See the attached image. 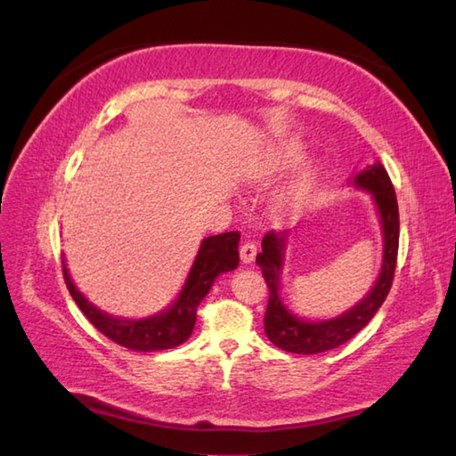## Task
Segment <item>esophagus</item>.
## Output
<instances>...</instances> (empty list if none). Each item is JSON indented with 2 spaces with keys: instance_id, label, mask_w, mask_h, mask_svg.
<instances>
[{
  "instance_id": "obj_1",
  "label": "esophagus",
  "mask_w": 456,
  "mask_h": 456,
  "mask_svg": "<svg viewBox=\"0 0 456 456\" xmlns=\"http://www.w3.org/2000/svg\"><path fill=\"white\" fill-rule=\"evenodd\" d=\"M239 253H240V260H243L245 265H248V263H253L255 260V256H256V245L253 243V240H245L243 245H240V248H239Z\"/></svg>"
}]
</instances>
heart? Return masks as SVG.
Instances as JSON below:
<instances>
[{"label":"heart","instance_id":"1","mask_svg":"<svg viewBox=\"0 0 456 456\" xmlns=\"http://www.w3.org/2000/svg\"><path fill=\"white\" fill-rule=\"evenodd\" d=\"M299 152H302V147H299L297 142H286V144H282V147H280V151H278V157H276V167H288V164L296 162L297 157H299ZM299 193H302V188L289 190L286 193L284 201L297 200Z\"/></svg>","mask_w":456,"mask_h":456}]
</instances>
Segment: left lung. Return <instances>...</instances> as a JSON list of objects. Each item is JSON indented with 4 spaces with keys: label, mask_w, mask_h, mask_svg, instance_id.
Returning <instances> with one entry per match:
<instances>
[{
    "label": "left lung",
    "mask_w": 456,
    "mask_h": 456,
    "mask_svg": "<svg viewBox=\"0 0 456 456\" xmlns=\"http://www.w3.org/2000/svg\"><path fill=\"white\" fill-rule=\"evenodd\" d=\"M354 186L372 193L378 213H380L384 260L380 276H378L370 294L343 315L315 323L304 322V319L289 314L282 304V297H280V273H282L288 231L284 233L270 231L263 239V253L256 255V265L263 268V276L270 292L265 314V331L270 341L282 351L296 354H319L341 346L370 322L390 292L400 243V213L392 180L382 164L376 162L356 174Z\"/></svg>",
    "instance_id": "left-lung-1"
}]
</instances>
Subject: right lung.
Here are the masks:
<instances>
[{"instance_id": "obj_1", "label": "right lung", "mask_w": 456, "mask_h": 456, "mask_svg": "<svg viewBox=\"0 0 456 456\" xmlns=\"http://www.w3.org/2000/svg\"><path fill=\"white\" fill-rule=\"evenodd\" d=\"M239 239L240 235L237 231L203 239L198 256L190 270V276L174 305L164 309L159 315L139 319V322L137 319H119L108 315L102 309L92 305L72 284L70 274H68L62 260L64 282L74 302L78 304L82 314L88 317V322L100 333L111 338L113 343L142 353L167 351V348H174L188 341L193 325H196L198 305L208 296L216 278L221 273H229V270H235L239 266Z\"/></svg>"}]
</instances>
